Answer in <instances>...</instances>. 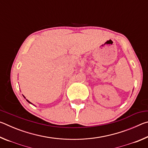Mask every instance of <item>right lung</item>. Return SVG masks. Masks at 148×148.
<instances>
[{
    "label": "right lung",
    "mask_w": 148,
    "mask_h": 148,
    "mask_svg": "<svg viewBox=\"0 0 148 148\" xmlns=\"http://www.w3.org/2000/svg\"><path fill=\"white\" fill-rule=\"evenodd\" d=\"M27 101H28V102H29V103H31V102H29V101H28V100H27Z\"/></svg>",
    "instance_id": "obj_1"
}]
</instances>
